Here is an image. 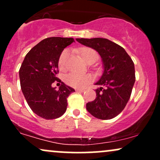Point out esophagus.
<instances>
[{
  "mask_svg": "<svg viewBox=\"0 0 160 160\" xmlns=\"http://www.w3.org/2000/svg\"><path fill=\"white\" fill-rule=\"evenodd\" d=\"M76 91L79 92H83L85 90H84V89H77Z\"/></svg>",
  "mask_w": 160,
  "mask_h": 160,
  "instance_id": "esophagus-1",
  "label": "esophagus"
}]
</instances>
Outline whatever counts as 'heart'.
Returning <instances> with one entry per match:
<instances>
[{"label":"heart","mask_w":160,"mask_h":160,"mask_svg":"<svg viewBox=\"0 0 160 160\" xmlns=\"http://www.w3.org/2000/svg\"><path fill=\"white\" fill-rule=\"evenodd\" d=\"M80 56L84 62H87L92 57H97V53L94 49L90 48H84L80 51ZM68 56V51L65 49L62 51L58 58V65L60 70L65 69L66 58ZM92 78L89 74H78L75 73H71L65 77V81L68 85L75 88H83L91 82Z\"/></svg>","instance_id":"obj_1"}]
</instances>
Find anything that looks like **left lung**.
Returning <instances> with one entry per match:
<instances>
[{
  "label": "left lung",
  "mask_w": 160,
  "mask_h": 160,
  "mask_svg": "<svg viewBox=\"0 0 160 160\" xmlns=\"http://www.w3.org/2000/svg\"><path fill=\"white\" fill-rule=\"evenodd\" d=\"M81 44L91 47L102 58L104 72L95 85L96 98L86 104L93 117L111 120L120 114L131 96L135 81V65L131 57L120 45L105 38H77Z\"/></svg>",
  "instance_id": "left-lung-1"
}]
</instances>
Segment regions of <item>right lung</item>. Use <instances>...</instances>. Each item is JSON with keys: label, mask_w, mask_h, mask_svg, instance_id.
I'll list each match as a JSON object with an SVG mask.
<instances>
[{"label": "right lung", "mask_w": 160, "mask_h": 160, "mask_svg": "<svg viewBox=\"0 0 160 160\" xmlns=\"http://www.w3.org/2000/svg\"><path fill=\"white\" fill-rule=\"evenodd\" d=\"M74 38L52 37L41 40L27 53L19 69L20 85L28 104L34 113L46 120L60 117L67 109V98L74 89L56 77L58 61ZM61 82L58 91L52 84Z\"/></svg>", "instance_id": "obj_1"}]
</instances>
